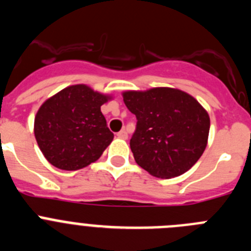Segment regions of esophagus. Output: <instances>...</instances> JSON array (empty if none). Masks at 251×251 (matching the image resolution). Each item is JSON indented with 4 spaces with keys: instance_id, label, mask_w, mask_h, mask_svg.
<instances>
[{
    "instance_id": "34e87169",
    "label": "esophagus",
    "mask_w": 251,
    "mask_h": 251,
    "mask_svg": "<svg viewBox=\"0 0 251 251\" xmlns=\"http://www.w3.org/2000/svg\"><path fill=\"white\" fill-rule=\"evenodd\" d=\"M117 136H118L119 138H122V139H127L128 134H127V132H126V129H122L121 132L117 133Z\"/></svg>"
}]
</instances>
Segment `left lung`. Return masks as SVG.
Returning a JSON list of instances; mask_svg holds the SVG:
<instances>
[{
	"instance_id": "1",
	"label": "left lung",
	"mask_w": 251,
	"mask_h": 251,
	"mask_svg": "<svg viewBox=\"0 0 251 251\" xmlns=\"http://www.w3.org/2000/svg\"><path fill=\"white\" fill-rule=\"evenodd\" d=\"M123 100L137 118L130 150L152 176L177 177L202 156L210 118L194 97L172 88H153L123 93Z\"/></svg>"
}]
</instances>
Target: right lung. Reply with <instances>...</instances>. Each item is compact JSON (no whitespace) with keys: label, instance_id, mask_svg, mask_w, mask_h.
I'll return each instance as SVG.
<instances>
[{"label":"right lung","instance_id":"1","mask_svg":"<svg viewBox=\"0 0 251 251\" xmlns=\"http://www.w3.org/2000/svg\"><path fill=\"white\" fill-rule=\"evenodd\" d=\"M108 99L79 84L68 86L40 106L35 138L51 165L76 171L101 156L114 138L100 110Z\"/></svg>","mask_w":251,"mask_h":251}]
</instances>
